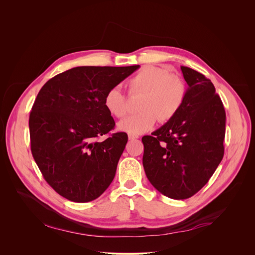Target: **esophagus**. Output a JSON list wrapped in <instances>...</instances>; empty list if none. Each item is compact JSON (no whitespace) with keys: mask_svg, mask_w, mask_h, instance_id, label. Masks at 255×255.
Instances as JSON below:
<instances>
[{"mask_svg":"<svg viewBox=\"0 0 255 255\" xmlns=\"http://www.w3.org/2000/svg\"><path fill=\"white\" fill-rule=\"evenodd\" d=\"M128 138H129V140H134V139L138 138V135H133V134H129V135H128Z\"/></svg>","mask_w":255,"mask_h":255,"instance_id":"34e87169","label":"esophagus"}]
</instances>
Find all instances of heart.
<instances>
[{
    "instance_id": "heart-1",
    "label": "heart",
    "mask_w": 255,
    "mask_h": 255,
    "mask_svg": "<svg viewBox=\"0 0 255 255\" xmlns=\"http://www.w3.org/2000/svg\"><path fill=\"white\" fill-rule=\"evenodd\" d=\"M131 96L139 95L138 114L123 119L118 128L129 134L138 135L151 130L156 123H166L180 112L186 97L184 80L170 74L161 67L146 65L133 75L129 83ZM103 104L106 111L116 118H123L129 111L128 99L119 87L106 92Z\"/></svg>"
}]
</instances>
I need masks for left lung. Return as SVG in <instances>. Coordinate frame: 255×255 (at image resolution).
<instances>
[{"label":"left lung","instance_id":"left-lung-1","mask_svg":"<svg viewBox=\"0 0 255 255\" xmlns=\"http://www.w3.org/2000/svg\"><path fill=\"white\" fill-rule=\"evenodd\" d=\"M188 89L178 115L141 138L142 164L151 184L172 199L194 195L209 182L224 155L225 111L204 74L181 66Z\"/></svg>","mask_w":255,"mask_h":255}]
</instances>
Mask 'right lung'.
Listing matches in <instances>:
<instances>
[{
  "label": "right lung",
  "instance_id": "obj_1",
  "mask_svg": "<svg viewBox=\"0 0 255 255\" xmlns=\"http://www.w3.org/2000/svg\"><path fill=\"white\" fill-rule=\"evenodd\" d=\"M138 68L75 67L39 91L29 119L31 151L45 181L63 197L88 203L113 182L128 136L117 132L99 140L116 125L103 99Z\"/></svg>",
  "mask_w": 255,
  "mask_h": 255
}]
</instances>
